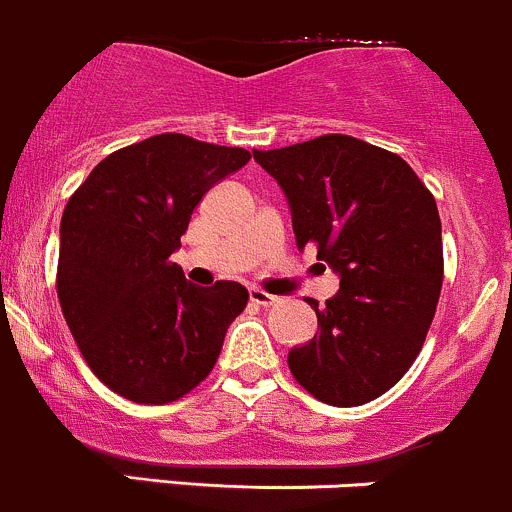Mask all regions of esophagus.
<instances>
[{
	"instance_id": "obj_1",
	"label": "esophagus",
	"mask_w": 512,
	"mask_h": 512,
	"mask_svg": "<svg viewBox=\"0 0 512 512\" xmlns=\"http://www.w3.org/2000/svg\"><path fill=\"white\" fill-rule=\"evenodd\" d=\"M249 301L251 303H256V306H273V303L278 301L276 296H271V293H266V291H261V288H251L249 291Z\"/></svg>"
}]
</instances>
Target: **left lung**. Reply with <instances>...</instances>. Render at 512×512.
<instances>
[{
    "instance_id": "obj_1",
    "label": "left lung",
    "mask_w": 512,
    "mask_h": 512,
    "mask_svg": "<svg viewBox=\"0 0 512 512\" xmlns=\"http://www.w3.org/2000/svg\"><path fill=\"white\" fill-rule=\"evenodd\" d=\"M291 206L298 249L341 276L318 333L288 351L293 378L328 406H361L396 386L421 353L443 286L433 194L398 154L326 134L254 151Z\"/></svg>"
}]
</instances>
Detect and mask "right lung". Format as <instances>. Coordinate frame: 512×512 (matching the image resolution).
Returning a JSON list of instances; mask_svg holds the SVG:
<instances>
[{"mask_svg": "<svg viewBox=\"0 0 512 512\" xmlns=\"http://www.w3.org/2000/svg\"><path fill=\"white\" fill-rule=\"evenodd\" d=\"M249 159L239 146L159 134L99 161L69 199L59 303L84 361L119 396L161 406L214 368L249 291L194 286L169 258L206 191Z\"/></svg>", "mask_w": 512, "mask_h": 512, "instance_id": "obj_1", "label": "right lung"}]
</instances>
